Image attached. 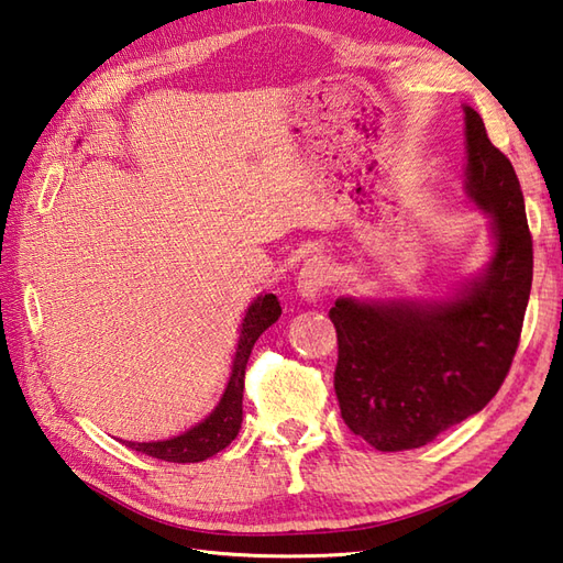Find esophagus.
Segmentation results:
<instances>
[{
	"mask_svg": "<svg viewBox=\"0 0 563 563\" xmlns=\"http://www.w3.org/2000/svg\"><path fill=\"white\" fill-rule=\"evenodd\" d=\"M332 282V265L324 257H310L303 262L301 272H298V296L303 301H318L320 294L328 289Z\"/></svg>",
	"mask_w": 563,
	"mask_h": 563,
	"instance_id": "obj_1",
	"label": "esophagus"
}]
</instances>
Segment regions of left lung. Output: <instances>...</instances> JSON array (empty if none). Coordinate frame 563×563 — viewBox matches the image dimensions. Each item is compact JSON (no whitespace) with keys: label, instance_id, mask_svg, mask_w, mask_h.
I'll return each mask as SVG.
<instances>
[{"label":"left lung","instance_id":"obj_1","mask_svg":"<svg viewBox=\"0 0 563 563\" xmlns=\"http://www.w3.org/2000/svg\"><path fill=\"white\" fill-rule=\"evenodd\" d=\"M465 192L492 219L494 257L441 301L336 298L334 393L376 451H411L477 415L514 364L532 286V235L514 164L465 106Z\"/></svg>","mask_w":563,"mask_h":563}]
</instances>
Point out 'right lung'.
<instances>
[{"instance_id":"1","label":"right lung","mask_w":563,"mask_h":563,"mask_svg":"<svg viewBox=\"0 0 563 563\" xmlns=\"http://www.w3.org/2000/svg\"><path fill=\"white\" fill-rule=\"evenodd\" d=\"M282 316V306L274 294L257 296L250 308L245 310V318L241 324L239 349H235L231 378L227 383L219 405L211 409V415L202 419L197 427L187 429L185 433L176 435L168 441H152V443H132L128 445L136 453L152 455L156 460L166 462H202L211 455L221 453L223 448L231 445V441L239 435L243 423V385H245V366L250 352L257 342V336L265 332L269 324H274Z\"/></svg>"}]
</instances>
